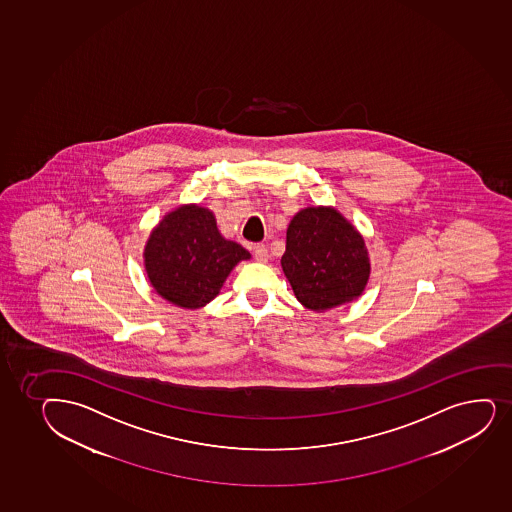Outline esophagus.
<instances>
[{"mask_svg":"<svg viewBox=\"0 0 512 512\" xmlns=\"http://www.w3.org/2000/svg\"><path fill=\"white\" fill-rule=\"evenodd\" d=\"M254 258L261 261V263H266L268 258H270V253H268V247L265 244H258V246H254Z\"/></svg>","mask_w":512,"mask_h":512,"instance_id":"esophagus-1","label":"esophagus"}]
</instances>
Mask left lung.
<instances>
[{
    "instance_id": "8db88e82",
    "label": "left lung",
    "mask_w": 512,
    "mask_h": 512,
    "mask_svg": "<svg viewBox=\"0 0 512 512\" xmlns=\"http://www.w3.org/2000/svg\"><path fill=\"white\" fill-rule=\"evenodd\" d=\"M282 268L300 304L316 312L360 297L371 275L364 237L331 206H309L290 220Z\"/></svg>"
}]
</instances>
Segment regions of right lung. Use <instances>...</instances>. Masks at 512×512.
<instances>
[{
  "mask_svg": "<svg viewBox=\"0 0 512 512\" xmlns=\"http://www.w3.org/2000/svg\"><path fill=\"white\" fill-rule=\"evenodd\" d=\"M143 258L160 297L174 306L200 309L217 297L230 271L251 254L222 237L208 208L183 205L153 229Z\"/></svg>",
  "mask_w": 512,
  "mask_h": 512,
  "instance_id": "right-lung-1",
  "label": "right lung"
}]
</instances>
